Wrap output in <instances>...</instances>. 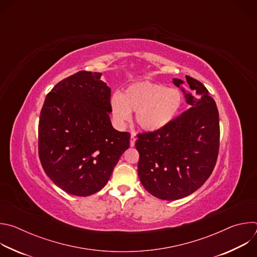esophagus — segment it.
I'll return each instance as SVG.
<instances>
[{
	"label": "esophagus",
	"mask_w": 257,
	"mask_h": 257,
	"mask_svg": "<svg viewBox=\"0 0 257 257\" xmlns=\"http://www.w3.org/2000/svg\"><path fill=\"white\" fill-rule=\"evenodd\" d=\"M135 141H136V136L134 133H132L130 137V146H132V148L135 145Z\"/></svg>",
	"instance_id": "1"
}]
</instances>
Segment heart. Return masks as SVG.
I'll return each mask as SVG.
<instances>
[{
	"mask_svg": "<svg viewBox=\"0 0 257 257\" xmlns=\"http://www.w3.org/2000/svg\"><path fill=\"white\" fill-rule=\"evenodd\" d=\"M183 104L179 89L154 83L130 85L111 97V111L117 126L123 127L136 112L137 124L146 131L159 130L172 122Z\"/></svg>",
	"mask_w": 257,
	"mask_h": 257,
	"instance_id": "b5f03b06",
	"label": "heart"
}]
</instances>
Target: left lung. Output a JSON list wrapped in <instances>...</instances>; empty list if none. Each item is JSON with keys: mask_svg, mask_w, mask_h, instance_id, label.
Segmentation results:
<instances>
[{"mask_svg": "<svg viewBox=\"0 0 257 257\" xmlns=\"http://www.w3.org/2000/svg\"><path fill=\"white\" fill-rule=\"evenodd\" d=\"M194 94L185 93L190 108L165 127L138 134V176L142 186L164 200L186 197L211 175L219 149L215 101L198 80L186 76ZM178 87L183 83L173 79Z\"/></svg>", "mask_w": 257, "mask_h": 257, "instance_id": "8db88e82", "label": "left lung"}]
</instances>
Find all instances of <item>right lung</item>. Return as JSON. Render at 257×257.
Segmentation results:
<instances>
[{
	"instance_id": "obj_1",
	"label": "right lung",
	"mask_w": 257,
	"mask_h": 257,
	"mask_svg": "<svg viewBox=\"0 0 257 257\" xmlns=\"http://www.w3.org/2000/svg\"><path fill=\"white\" fill-rule=\"evenodd\" d=\"M100 73L79 71L48 93L39 123V156L48 177L65 192L88 196L107 183L130 133L113 128L111 88Z\"/></svg>"
}]
</instances>
